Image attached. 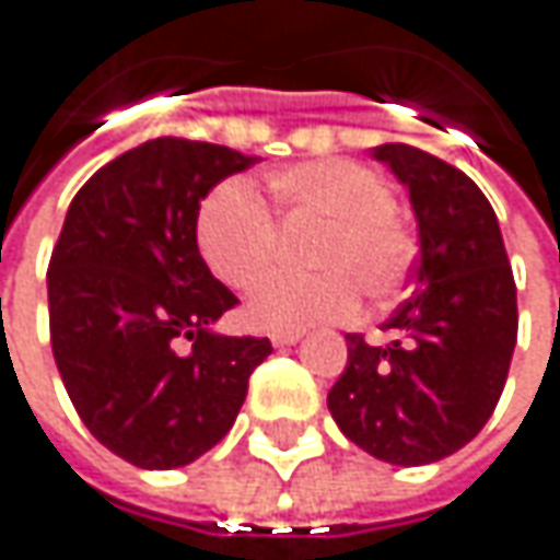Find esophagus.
Returning a JSON list of instances; mask_svg holds the SVG:
<instances>
[{
	"instance_id": "esophagus-1",
	"label": "esophagus",
	"mask_w": 560,
	"mask_h": 560,
	"mask_svg": "<svg viewBox=\"0 0 560 560\" xmlns=\"http://www.w3.org/2000/svg\"><path fill=\"white\" fill-rule=\"evenodd\" d=\"M299 340H302L299 330H277V334H270V343H273V347H293Z\"/></svg>"
}]
</instances>
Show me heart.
Segmentation results:
<instances>
[{
    "label": "heart",
    "instance_id": "obj_1",
    "mask_svg": "<svg viewBox=\"0 0 560 560\" xmlns=\"http://www.w3.org/2000/svg\"><path fill=\"white\" fill-rule=\"evenodd\" d=\"M273 213L287 233L318 226L305 265L322 273L267 280L245 305L258 330H305L343 322L359 308V290L384 302L409 277L416 242L394 217V191L352 160H312L280 170L267 183ZM198 252L230 290H252L280 258V230L265 198L242 179L208 195L195 223Z\"/></svg>",
    "mask_w": 560,
    "mask_h": 560
}]
</instances>
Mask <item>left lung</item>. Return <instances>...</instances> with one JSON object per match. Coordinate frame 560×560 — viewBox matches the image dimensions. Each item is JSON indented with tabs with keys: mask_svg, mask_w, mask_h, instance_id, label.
Returning <instances> with one entry per match:
<instances>
[{
	"mask_svg": "<svg viewBox=\"0 0 560 560\" xmlns=\"http://www.w3.org/2000/svg\"><path fill=\"white\" fill-rule=\"evenodd\" d=\"M406 185L419 226L412 293L384 322L397 340L347 334L327 394L340 432L394 466H425L469 444L498 406L517 347V287L489 198L457 166L409 144L372 151Z\"/></svg>",
	"mask_w": 560,
	"mask_h": 560,
	"instance_id": "8db88e82",
	"label": "left lung"
}]
</instances>
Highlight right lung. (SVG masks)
Returning a JSON list of instances; mask_svg holds the SVG:
<instances>
[{
	"label": "right lung",
	"mask_w": 560,
	"mask_h": 560,
	"mask_svg": "<svg viewBox=\"0 0 560 560\" xmlns=\"http://www.w3.org/2000/svg\"><path fill=\"white\" fill-rule=\"evenodd\" d=\"M255 163L208 141L154 138L97 170L49 258V340L81 422L141 469L198 460L233 429L267 337L213 324L238 299L198 252L208 191Z\"/></svg>",
	"instance_id": "1"
}]
</instances>
